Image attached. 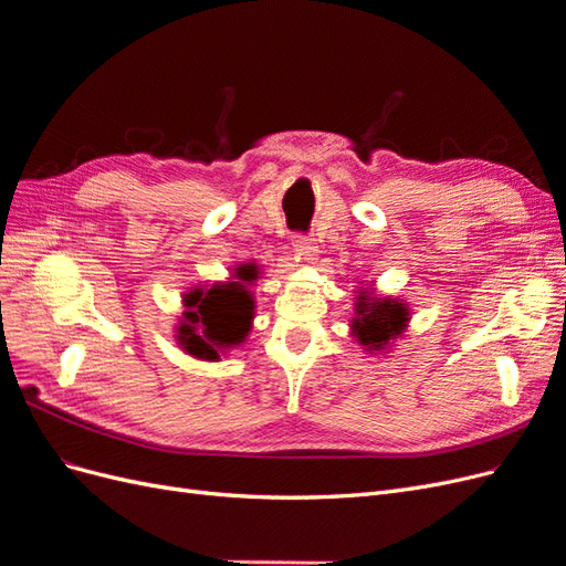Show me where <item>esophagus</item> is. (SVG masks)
Here are the masks:
<instances>
[{"label":"esophagus","instance_id":"1","mask_svg":"<svg viewBox=\"0 0 566 566\" xmlns=\"http://www.w3.org/2000/svg\"><path fill=\"white\" fill-rule=\"evenodd\" d=\"M293 245H295V250L300 252V254H304V260H310V262H314L316 260V252H318V248H316V241L312 235H295L293 238Z\"/></svg>","mask_w":566,"mask_h":566}]
</instances>
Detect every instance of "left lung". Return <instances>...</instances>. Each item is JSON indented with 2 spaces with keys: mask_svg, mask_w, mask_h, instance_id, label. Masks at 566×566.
Returning <instances> with one entry per match:
<instances>
[{
  "mask_svg": "<svg viewBox=\"0 0 566 566\" xmlns=\"http://www.w3.org/2000/svg\"><path fill=\"white\" fill-rule=\"evenodd\" d=\"M410 306L389 295H378L373 287H358L354 297V318L349 323L352 337L368 354L391 349V342L408 328Z\"/></svg>",
  "mask_w": 566,
  "mask_h": 566,
  "instance_id": "1",
  "label": "left lung"
}]
</instances>
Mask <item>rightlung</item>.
<instances>
[{"label": "right lung", "instance_id": "1", "mask_svg": "<svg viewBox=\"0 0 566 566\" xmlns=\"http://www.w3.org/2000/svg\"><path fill=\"white\" fill-rule=\"evenodd\" d=\"M252 281V271L235 269L229 281L186 290L184 314L175 325L177 345L200 361H219L227 349L241 347L254 318Z\"/></svg>", "mask_w": 566, "mask_h": 566}]
</instances>
